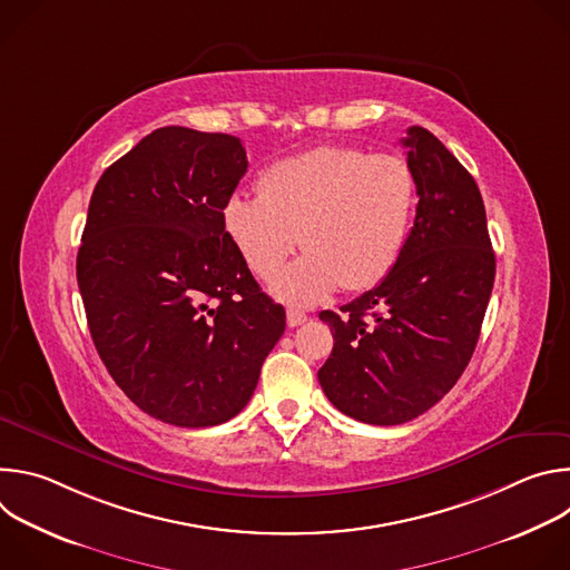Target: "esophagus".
Returning <instances> with one entry per match:
<instances>
[{"label":"esophagus","mask_w":570,"mask_h":570,"mask_svg":"<svg viewBox=\"0 0 570 570\" xmlns=\"http://www.w3.org/2000/svg\"><path fill=\"white\" fill-rule=\"evenodd\" d=\"M306 313L302 311V308H295V306H291L288 311H286V322H288V327H299V324H304L306 322Z\"/></svg>","instance_id":"1"}]
</instances>
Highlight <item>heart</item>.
Returning <instances> with one entry per match:
<instances>
[{
  "mask_svg": "<svg viewBox=\"0 0 570 570\" xmlns=\"http://www.w3.org/2000/svg\"><path fill=\"white\" fill-rule=\"evenodd\" d=\"M417 209V178L396 155L317 146L275 161L259 194L234 191L223 229L257 277H273L297 246L306 253L271 288L286 302H315L341 286L367 291L396 266Z\"/></svg>",
  "mask_w": 570,
  "mask_h": 570,
  "instance_id": "b5f03b06",
  "label": "heart"
}]
</instances>
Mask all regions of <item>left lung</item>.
Listing matches in <instances>:
<instances>
[{"label": "left lung", "instance_id": "left-lung-1", "mask_svg": "<svg viewBox=\"0 0 570 570\" xmlns=\"http://www.w3.org/2000/svg\"><path fill=\"white\" fill-rule=\"evenodd\" d=\"M401 144L417 214L390 275L341 311H322L334 350L317 381L341 413L374 426L411 422L462 376L490 302L497 257L471 174L426 128Z\"/></svg>", "mask_w": 570, "mask_h": 570}]
</instances>
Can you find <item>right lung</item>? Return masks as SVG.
Wrapping results in <instances>:
<instances>
[{
  "label": "right lung",
  "instance_id": "1",
  "mask_svg": "<svg viewBox=\"0 0 570 570\" xmlns=\"http://www.w3.org/2000/svg\"><path fill=\"white\" fill-rule=\"evenodd\" d=\"M248 171L238 137L157 128L90 198L76 279L95 347L139 409L174 426L232 420L250 401L286 313L223 229Z\"/></svg>",
  "mask_w": 570,
  "mask_h": 570
}]
</instances>
